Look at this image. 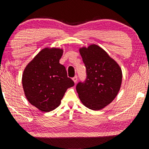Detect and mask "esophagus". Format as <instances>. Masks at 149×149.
<instances>
[{"label": "esophagus", "instance_id": "1", "mask_svg": "<svg viewBox=\"0 0 149 149\" xmlns=\"http://www.w3.org/2000/svg\"><path fill=\"white\" fill-rule=\"evenodd\" d=\"M72 80L74 81V83H77V76L74 77L72 78Z\"/></svg>", "mask_w": 149, "mask_h": 149}]
</instances>
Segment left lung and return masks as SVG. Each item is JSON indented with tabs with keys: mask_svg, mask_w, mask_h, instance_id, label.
Instances as JSON below:
<instances>
[{
	"mask_svg": "<svg viewBox=\"0 0 149 149\" xmlns=\"http://www.w3.org/2000/svg\"><path fill=\"white\" fill-rule=\"evenodd\" d=\"M87 69V79L78 83L77 92L87 108L98 111L109 104L119 93L122 71L119 64L95 44L79 49Z\"/></svg>",
	"mask_w": 149,
	"mask_h": 149,
	"instance_id": "8db88e82",
	"label": "left lung"
}]
</instances>
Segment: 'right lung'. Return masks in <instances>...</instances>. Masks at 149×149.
<instances>
[{
	"mask_svg": "<svg viewBox=\"0 0 149 149\" xmlns=\"http://www.w3.org/2000/svg\"><path fill=\"white\" fill-rule=\"evenodd\" d=\"M63 49L45 47L27 65L22 76L26 99L40 111L49 112L57 108L68 88L74 85L60 63Z\"/></svg>",
	"mask_w": 149,
	"mask_h": 149,
	"instance_id": "add662e5",
	"label": "right lung"
}]
</instances>
